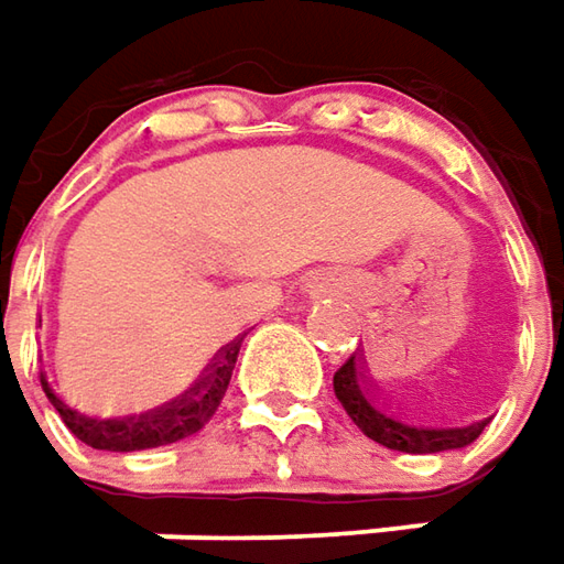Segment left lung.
Listing matches in <instances>:
<instances>
[{
    "mask_svg": "<svg viewBox=\"0 0 564 564\" xmlns=\"http://www.w3.org/2000/svg\"><path fill=\"white\" fill-rule=\"evenodd\" d=\"M334 393L343 402V409L361 427V434L378 440L387 449L399 453H446L462 449L480 437L490 417L477 421H427L417 412H409L399 399L378 397L368 383L361 356H349L346 365L334 375Z\"/></svg>",
    "mask_w": 564,
    "mask_h": 564,
    "instance_id": "left-lung-1",
    "label": "left lung"
}]
</instances>
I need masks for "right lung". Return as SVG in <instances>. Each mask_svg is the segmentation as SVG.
I'll return each instance as SVG.
<instances>
[{"mask_svg":"<svg viewBox=\"0 0 564 564\" xmlns=\"http://www.w3.org/2000/svg\"><path fill=\"white\" fill-rule=\"evenodd\" d=\"M240 343L243 337L212 346L193 365L181 368L174 378L162 380V387H155L143 402L118 412L115 409L102 412L96 405L70 399L46 365H40V383L55 412L68 424L70 434L93 449H108V453L155 449L193 437L218 412L240 356Z\"/></svg>","mask_w":564,"mask_h":564,"instance_id":"1","label":"right lung"}]
</instances>
